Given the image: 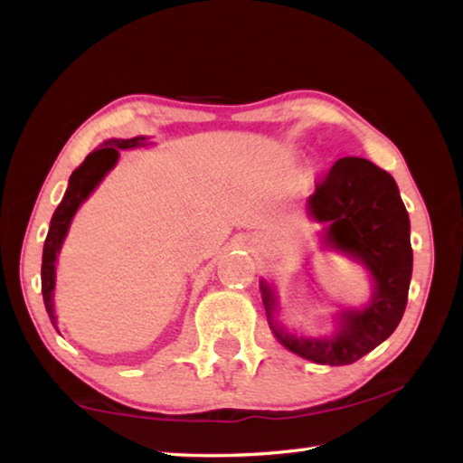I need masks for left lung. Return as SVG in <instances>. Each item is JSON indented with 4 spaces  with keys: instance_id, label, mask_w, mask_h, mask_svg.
<instances>
[{
    "instance_id": "obj_1",
    "label": "left lung",
    "mask_w": 463,
    "mask_h": 463,
    "mask_svg": "<svg viewBox=\"0 0 463 463\" xmlns=\"http://www.w3.org/2000/svg\"><path fill=\"white\" fill-rule=\"evenodd\" d=\"M308 213L328 222L326 241L365 263L375 279L370 307L343 312L333 339H298L276 323V302L268 284L261 296L268 323L281 345L323 365H349L370 354L394 333L404 315L412 276L411 221L388 171L362 156H343L317 182Z\"/></svg>"
}]
</instances>
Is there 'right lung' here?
<instances>
[{"label": "right lung", "mask_w": 463, "mask_h": 463, "mask_svg": "<svg viewBox=\"0 0 463 463\" xmlns=\"http://www.w3.org/2000/svg\"><path fill=\"white\" fill-rule=\"evenodd\" d=\"M138 145H145L143 137H137L130 140H118V138L106 140L99 148H96V151L85 156V161L73 171L71 177H69L67 194L51 218V229H49V234H46L44 249H43V271H41L43 300H44L46 312H49L51 317L52 326H54V320H57L54 318V308H52L54 263H57V253L61 249L62 239H65L67 234L69 222H71V218L77 213V208H80V203L88 198L93 187L99 184V179L114 167L116 161H118V148H130Z\"/></svg>", "instance_id": "right-lung-1"}]
</instances>
